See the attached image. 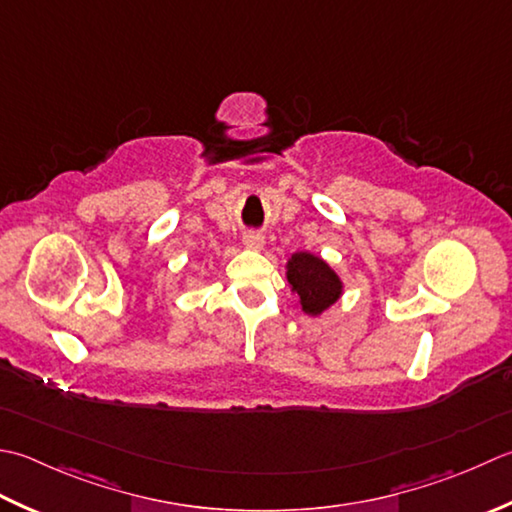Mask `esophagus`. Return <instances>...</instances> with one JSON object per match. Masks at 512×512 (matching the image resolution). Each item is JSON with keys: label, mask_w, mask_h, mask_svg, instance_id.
I'll list each match as a JSON object with an SVG mask.
<instances>
[{"label": "esophagus", "mask_w": 512, "mask_h": 512, "mask_svg": "<svg viewBox=\"0 0 512 512\" xmlns=\"http://www.w3.org/2000/svg\"><path fill=\"white\" fill-rule=\"evenodd\" d=\"M244 244L250 250H262L264 248V237L259 235V233H255V230H250V233L244 235Z\"/></svg>", "instance_id": "esophagus-1"}]
</instances>
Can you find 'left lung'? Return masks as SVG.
<instances>
[{"label": "left lung", "mask_w": 512, "mask_h": 512, "mask_svg": "<svg viewBox=\"0 0 512 512\" xmlns=\"http://www.w3.org/2000/svg\"><path fill=\"white\" fill-rule=\"evenodd\" d=\"M288 282L308 315H319L342 295V282L322 259L295 253L288 262Z\"/></svg>", "instance_id": "left-lung-1"}]
</instances>
